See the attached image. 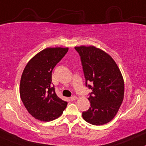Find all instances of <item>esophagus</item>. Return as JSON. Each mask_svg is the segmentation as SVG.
<instances>
[{
    "label": "esophagus",
    "instance_id": "esophagus-1",
    "mask_svg": "<svg viewBox=\"0 0 146 146\" xmlns=\"http://www.w3.org/2000/svg\"><path fill=\"white\" fill-rule=\"evenodd\" d=\"M78 99V97L76 96H72L71 98H70V100H76Z\"/></svg>",
    "mask_w": 146,
    "mask_h": 146
}]
</instances>
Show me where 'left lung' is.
<instances>
[{"label": "left lung", "mask_w": 146, "mask_h": 146, "mask_svg": "<svg viewBox=\"0 0 146 146\" xmlns=\"http://www.w3.org/2000/svg\"><path fill=\"white\" fill-rule=\"evenodd\" d=\"M83 66L86 85L92 89L88 98L91 107L82 112L84 121L102 125L116 116L124 98V80L121 70L113 58L94 46H76ZM91 81V86H87Z\"/></svg>", "instance_id": "left-lung-1"}]
</instances>
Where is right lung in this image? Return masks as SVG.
I'll return each instance as SVG.
<instances>
[{
  "label": "right lung",
  "mask_w": 146,
  "mask_h": 146,
  "mask_svg": "<svg viewBox=\"0 0 146 146\" xmlns=\"http://www.w3.org/2000/svg\"><path fill=\"white\" fill-rule=\"evenodd\" d=\"M68 50V48H47L28 62L20 81V96L33 117L44 122L60 117L67 106L52 87V71Z\"/></svg>",
  "instance_id": "right-lung-1"
}]
</instances>
